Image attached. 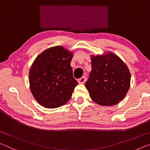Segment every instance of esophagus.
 Segmentation results:
<instances>
[{
  "label": "esophagus",
  "mask_w": 150,
  "mask_h": 150,
  "mask_svg": "<svg viewBox=\"0 0 150 150\" xmlns=\"http://www.w3.org/2000/svg\"><path fill=\"white\" fill-rule=\"evenodd\" d=\"M77 81H78V83H79L83 84V83H85V81H86V77H85V76H83L82 77H81L80 79H79Z\"/></svg>",
  "instance_id": "obj_1"
}]
</instances>
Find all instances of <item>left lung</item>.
Instances as JSON below:
<instances>
[{
    "mask_svg": "<svg viewBox=\"0 0 150 150\" xmlns=\"http://www.w3.org/2000/svg\"><path fill=\"white\" fill-rule=\"evenodd\" d=\"M92 69L85 87L93 101L101 105H114L129 90L131 75L126 65L112 53L91 57Z\"/></svg>",
    "mask_w": 150,
    "mask_h": 150,
    "instance_id": "left-lung-1",
    "label": "left lung"
}]
</instances>
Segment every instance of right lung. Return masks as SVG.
<instances>
[{
  "label": "right lung",
  "instance_id": "1",
  "mask_svg": "<svg viewBox=\"0 0 150 150\" xmlns=\"http://www.w3.org/2000/svg\"><path fill=\"white\" fill-rule=\"evenodd\" d=\"M72 58V52L57 46L42 52L33 62L29 71L30 88L42 106L59 108L72 96L78 84L70 65Z\"/></svg>",
  "mask_w": 150,
  "mask_h": 150
}]
</instances>
